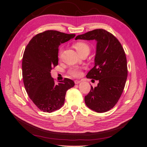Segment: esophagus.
I'll list each match as a JSON object with an SVG mask.
<instances>
[{"label":"esophagus","mask_w":147,"mask_h":147,"mask_svg":"<svg viewBox=\"0 0 147 147\" xmlns=\"http://www.w3.org/2000/svg\"><path fill=\"white\" fill-rule=\"evenodd\" d=\"M80 82H81V81H80V80H75V83L76 84L80 83Z\"/></svg>","instance_id":"esophagus-1"}]
</instances>
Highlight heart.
<instances>
[{
	"mask_svg": "<svg viewBox=\"0 0 147 147\" xmlns=\"http://www.w3.org/2000/svg\"><path fill=\"white\" fill-rule=\"evenodd\" d=\"M75 48L76 49L79 55L82 54L84 52H90V48L86 43L82 42H79L76 43L74 45ZM68 73L72 75L73 77H77L80 75L81 74V69L78 67H73L71 68L69 70Z\"/></svg>",
	"mask_w": 147,
	"mask_h": 147,
	"instance_id": "heart-1",
	"label": "heart"
}]
</instances>
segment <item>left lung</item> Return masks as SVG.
I'll list each match as a JSON object with an SVG mask.
<instances>
[{
    "label": "left lung",
    "mask_w": 147,
    "mask_h": 147,
    "mask_svg": "<svg viewBox=\"0 0 147 147\" xmlns=\"http://www.w3.org/2000/svg\"><path fill=\"white\" fill-rule=\"evenodd\" d=\"M95 40L97 42L94 66L86 75L99 80L95 88L84 97L88 108L97 113L110 110L116 105L125 86L127 77L125 53L118 40L102 29L77 35L75 40Z\"/></svg>",
    "instance_id": "left-lung-1"
}]
</instances>
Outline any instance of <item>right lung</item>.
I'll use <instances>...</instances> for the list:
<instances>
[{
    "label": "right lung",
    "instance_id": "add662e5",
    "mask_svg": "<svg viewBox=\"0 0 147 147\" xmlns=\"http://www.w3.org/2000/svg\"><path fill=\"white\" fill-rule=\"evenodd\" d=\"M75 36L46 30L35 35L26 46L22 61L24 87L34 104L44 112L60 109L64 104L66 91L75 85L69 78L55 83L50 73L58 64L59 46Z\"/></svg>",
    "mask_w": 147,
    "mask_h": 147
}]
</instances>
